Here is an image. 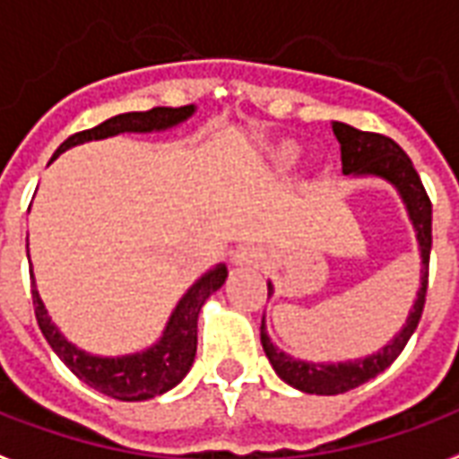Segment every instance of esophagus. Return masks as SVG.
I'll return each instance as SVG.
<instances>
[{"instance_id":"esophagus-1","label":"esophagus","mask_w":459,"mask_h":459,"mask_svg":"<svg viewBox=\"0 0 459 459\" xmlns=\"http://www.w3.org/2000/svg\"><path fill=\"white\" fill-rule=\"evenodd\" d=\"M233 262H236V267H260V264H264V253L255 245H247L233 255Z\"/></svg>"}]
</instances>
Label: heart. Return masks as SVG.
I'll use <instances>...</instances> for the list:
<instances>
[{
  "mask_svg": "<svg viewBox=\"0 0 459 459\" xmlns=\"http://www.w3.org/2000/svg\"><path fill=\"white\" fill-rule=\"evenodd\" d=\"M300 166V152L296 146H279L272 156H269V168L272 173L279 175V178H289L293 175V170Z\"/></svg>",
  "mask_w": 459,
  "mask_h": 459,
  "instance_id": "1",
  "label": "heart"
}]
</instances>
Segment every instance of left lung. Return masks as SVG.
Returning a JSON list of instances; mask_svg holds the SVG:
<instances>
[{"mask_svg": "<svg viewBox=\"0 0 459 459\" xmlns=\"http://www.w3.org/2000/svg\"><path fill=\"white\" fill-rule=\"evenodd\" d=\"M332 132L337 136L342 152V173L351 180H383L397 192L404 204L407 219L416 233L419 257H421V284L416 291L414 306L409 310L402 330L394 334L383 349L373 354L351 359V361H306L286 354L272 342L267 334V323L262 317L260 342L274 373L286 385H291L307 394H342L354 390L359 385L368 383L377 373H383L390 363L402 354L409 337L414 334L416 325L421 320L426 303V286H429V257H431V199L426 195L421 178L414 170V163L393 139L373 132H361L346 122H332ZM267 293H274V284L267 281Z\"/></svg>", "mask_w": 459, "mask_h": 459, "instance_id": "1", "label": "left lung"}]
</instances>
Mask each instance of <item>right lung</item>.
I'll return each mask as SVG.
<instances>
[{
	"instance_id": "1",
	"label": "right lung",
	"mask_w": 459,
	"mask_h": 459,
	"mask_svg": "<svg viewBox=\"0 0 459 459\" xmlns=\"http://www.w3.org/2000/svg\"><path fill=\"white\" fill-rule=\"evenodd\" d=\"M197 113V105H183V108H153L146 113H122L110 120L100 122L98 127L72 134L59 144L52 160L59 153L69 152L72 146L98 142L117 134H152V132H166L178 125H183ZM30 257V255H28ZM30 262V260H28ZM229 276V267L219 262L214 267L199 276L197 281L183 293L173 313L168 317L160 337L152 346L142 351L122 356H98L83 351L59 332L52 323L50 313L45 307L35 276L30 272V293H33V307L38 327L52 346V351L65 361V366L74 373L79 380L91 385L98 393L108 394L120 402H144L153 400L159 394L173 390L175 385L183 383V377L190 373L195 354H197V317L206 299L219 291Z\"/></svg>"
}]
</instances>
